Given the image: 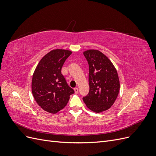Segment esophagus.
<instances>
[{
	"label": "esophagus",
	"instance_id": "esophagus-1",
	"mask_svg": "<svg viewBox=\"0 0 156 156\" xmlns=\"http://www.w3.org/2000/svg\"><path fill=\"white\" fill-rule=\"evenodd\" d=\"M74 92H75V94H77V93H78V92H79V89H78V88H74Z\"/></svg>",
	"mask_w": 156,
	"mask_h": 156
}]
</instances>
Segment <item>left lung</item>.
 I'll return each mask as SVG.
<instances>
[{"label":"left lung","mask_w":156,"mask_h":156,"mask_svg":"<svg viewBox=\"0 0 156 156\" xmlns=\"http://www.w3.org/2000/svg\"><path fill=\"white\" fill-rule=\"evenodd\" d=\"M89 65L90 90L83 98L87 107L93 112H101L114 104L120 90L117 71L106 55L96 49L83 52Z\"/></svg>","instance_id":"left-lung-1"}]
</instances>
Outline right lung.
<instances>
[{"label": "right lung", "instance_id": "1", "mask_svg": "<svg viewBox=\"0 0 156 156\" xmlns=\"http://www.w3.org/2000/svg\"><path fill=\"white\" fill-rule=\"evenodd\" d=\"M72 51L53 49L40 60L32 79V92L38 105L52 114L65 107L74 90L61 73L62 66Z\"/></svg>", "mask_w": 156, "mask_h": 156}]
</instances>
